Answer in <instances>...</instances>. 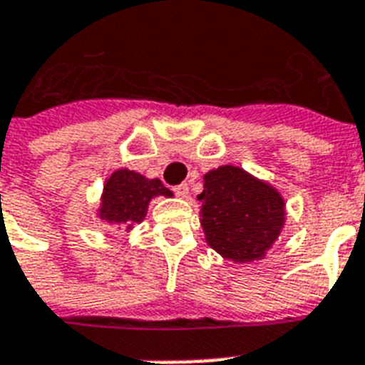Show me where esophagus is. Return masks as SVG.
<instances>
[{"label":"esophagus","instance_id":"34e87169","mask_svg":"<svg viewBox=\"0 0 365 365\" xmlns=\"http://www.w3.org/2000/svg\"><path fill=\"white\" fill-rule=\"evenodd\" d=\"M174 191H176V195L180 197V199H189V185H187V183H180V185H176V187H174Z\"/></svg>","mask_w":365,"mask_h":365}]
</instances>
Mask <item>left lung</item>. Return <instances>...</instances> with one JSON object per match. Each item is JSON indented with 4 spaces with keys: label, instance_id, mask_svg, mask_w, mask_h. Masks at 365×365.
Masks as SVG:
<instances>
[{
    "label": "left lung",
    "instance_id": "8db88e82",
    "mask_svg": "<svg viewBox=\"0 0 365 365\" xmlns=\"http://www.w3.org/2000/svg\"><path fill=\"white\" fill-rule=\"evenodd\" d=\"M202 180L197 199L208 246L235 263L265 259L286 225L280 191L235 165L212 168Z\"/></svg>",
    "mask_w": 365,
    "mask_h": 365
}]
</instances>
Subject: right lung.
Returning a JSON list of instances; mask_svg holds the SVG:
<instances>
[{"label":"right lung","instance_id":"obj_1","mask_svg":"<svg viewBox=\"0 0 365 365\" xmlns=\"http://www.w3.org/2000/svg\"><path fill=\"white\" fill-rule=\"evenodd\" d=\"M155 197H172V191L159 178H145L140 172L119 168L106 178L96 216L111 227L130 231L143 222Z\"/></svg>","mask_w":365,"mask_h":365}]
</instances>
